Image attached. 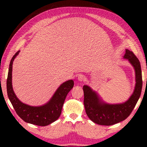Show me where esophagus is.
I'll list each match as a JSON object with an SVG mask.
<instances>
[{
    "mask_svg": "<svg viewBox=\"0 0 147 147\" xmlns=\"http://www.w3.org/2000/svg\"><path fill=\"white\" fill-rule=\"evenodd\" d=\"M85 78H86V77H85V76L83 75V74H80V75L78 76V78H77L78 80L80 82L84 81V80H85Z\"/></svg>",
    "mask_w": 147,
    "mask_h": 147,
    "instance_id": "34e87169",
    "label": "esophagus"
}]
</instances>
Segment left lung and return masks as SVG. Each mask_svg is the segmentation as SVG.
I'll return each instance as SVG.
<instances>
[{
	"instance_id": "1",
	"label": "left lung",
	"mask_w": 147,
	"mask_h": 147,
	"mask_svg": "<svg viewBox=\"0 0 147 147\" xmlns=\"http://www.w3.org/2000/svg\"><path fill=\"white\" fill-rule=\"evenodd\" d=\"M124 59H128L135 71L136 85L133 93L123 103L109 104L104 102L96 91L84 85V104L88 117L93 123L110 126L123 121L130 115L140 97L143 81L140 62L132 52L126 49Z\"/></svg>"
}]
</instances>
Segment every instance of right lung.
<instances>
[{
  "mask_svg": "<svg viewBox=\"0 0 147 147\" xmlns=\"http://www.w3.org/2000/svg\"><path fill=\"white\" fill-rule=\"evenodd\" d=\"M19 52L16 53L9 63L6 82L8 98L17 115L24 122L41 126H47L56 121L60 116L66 96L74 86V81L69 80L61 84L49 101L43 105L32 106L22 102L17 97L12 86L13 63Z\"/></svg>",
  "mask_w": 147,
  "mask_h": 147,
  "instance_id": "obj_1",
  "label": "right lung"
}]
</instances>
